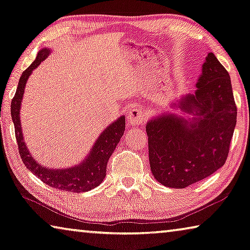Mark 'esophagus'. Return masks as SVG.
Instances as JSON below:
<instances>
[{
	"mask_svg": "<svg viewBox=\"0 0 250 250\" xmlns=\"http://www.w3.org/2000/svg\"><path fill=\"white\" fill-rule=\"evenodd\" d=\"M146 121V114L142 110H140L137 106H133V108L128 111V114H126V122H128V125H144Z\"/></svg>",
	"mask_w": 250,
	"mask_h": 250,
	"instance_id": "esophagus-1",
	"label": "esophagus"
}]
</instances>
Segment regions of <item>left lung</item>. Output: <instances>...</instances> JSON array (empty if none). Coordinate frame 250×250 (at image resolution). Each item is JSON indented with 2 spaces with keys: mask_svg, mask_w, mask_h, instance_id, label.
Here are the masks:
<instances>
[{
  "mask_svg": "<svg viewBox=\"0 0 250 250\" xmlns=\"http://www.w3.org/2000/svg\"><path fill=\"white\" fill-rule=\"evenodd\" d=\"M195 94L178 106L193 120L164 114L146 125L153 177L166 187L181 189L223 167L237 121L230 77L212 52L203 64Z\"/></svg>",
  "mask_w": 250,
  "mask_h": 250,
  "instance_id": "left-lung-1",
  "label": "left lung"
}]
</instances>
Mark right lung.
<instances>
[{
	"mask_svg": "<svg viewBox=\"0 0 250 250\" xmlns=\"http://www.w3.org/2000/svg\"><path fill=\"white\" fill-rule=\"evenodd\" d=\"M49 53L50 50L47 49L39 51L34 62L25 71H23L21 78H20L17 92L12 99L11 116L14 124L19 153L25 167L50 187L72 192H85L96 188L104 179L109 158L112 154L113 150L116 149L121 137L124 136L125 118L120 117L100 134L89 156L80 165L69 169L53 170L43 167L35 161L23 140L21 122H20V108H21V101L27 78L30 77L35 68H38L40 63L45 60Z\"/></svg>",
	"mask_w": 250,
	"mask_h": 250,
	"instance_id": "right-lung-1",
	"label": "right lung"
}]
</instances>
